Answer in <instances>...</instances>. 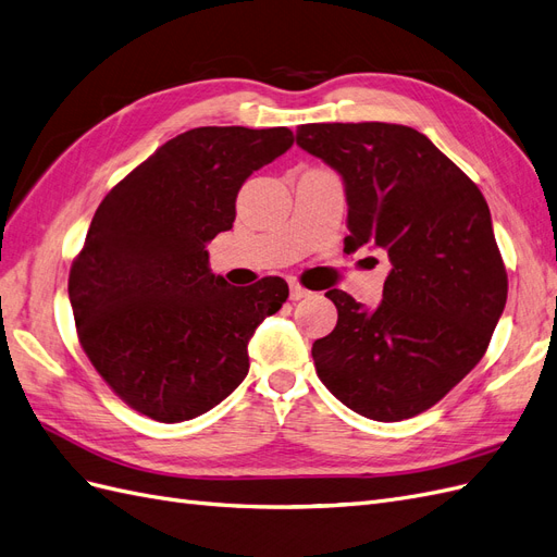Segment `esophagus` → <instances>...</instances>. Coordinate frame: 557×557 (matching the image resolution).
<instances>
[{"label": "esophagus", "mask_w": 557, "mask_h": 557, "mask_svg": "<svg viewBox=\"0 0 557 557\" xmlns=\"http://www.w3.org/2000/svg\"><path fill=\"white\" fill-rule=\"evenodd\" d=\"M311 293L305 288V285H299V283H290V299L293 301H297V299H305V297H309Z\"/></svg>", "instance_id": "1"}]
</instances>
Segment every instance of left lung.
I'll return each instance as SVG.
<instances>
[{"label":"left lung","instance_id":"obj_1","mask_svg":"<svg viewBox=\"0 0 557 557\" xmlns=\"http://www.w3.org/2000/svg\"><path fill=\"white\" fill-rule=\"evenodd\" d=\"M297 144L346 185V250L391 258L383 301L325 293L339 318L311 356L356 413L395 423L428 411L479 364L507 305V269L485 197L425 134L391 123H311Z\"/></svg>","mask_w":557,"mask_h":557}]
</instances>
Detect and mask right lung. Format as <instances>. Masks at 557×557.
Instances as JSON below:
<instances>
[{"instance_id":"obj_1","label":"right lung","mask_w":557,"mask_h":557,"mask_svg":"<svg viewBox=\"0 0 557 557\" xmlns=\"http://www.w3.org/2000/svg\"><path fill=\"white\" fill-rule=\"evenodd\" d=\"M288 127H195L162 144L97 207L72 262L78 342L127 407L160 423L213 409L248 374V342L288 299L267 276L230 288L207 244L244 181L283 156Z\"/></svg>"}]
</instances>
